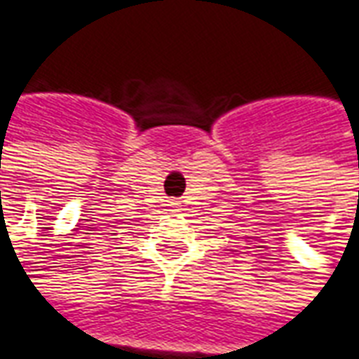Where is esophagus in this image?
Segmentation results:
<instances>
[{"label":"esophagus","instance_id":"1","mask_svg":"<svg viewBox=\"0 0 359 359\" xmlns=\"http://www.w3.org/2000/svg\"><path fill=\"white\" fill-rule=\"evenodd\" d=\"M170 207L172 210H180V201H170Z\"/></svg>","mask_w":359,"mask_h":359}]
</instances>
